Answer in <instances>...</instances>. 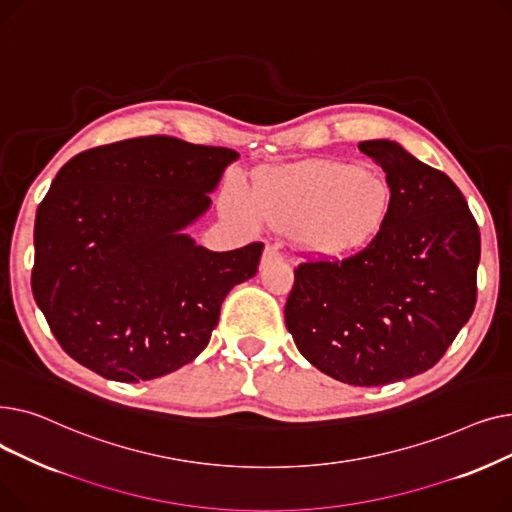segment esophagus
<instances>
[{
	"mask_svg": "<svg viewBox=\"0 0 512 512\" xmlns=\"http://www.w3.org/2000/svg\"><path fill=\"white\" fill-rule=\"evenodd\" d=\"M280 259H282L280 245H267L265 251H263V257H261V265L265 267L267 263H274V261H280Z\"/></svg>",
	"mask_w": 512,
	"mask_h": 512,
	"instance_id": "34e87169",
	"label": "esophagus"
}]
</instances>
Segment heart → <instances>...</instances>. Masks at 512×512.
Here are the masks:
<instances>
[{"label": "heart", "instance_id": "1", "mask_svg": "<svg viewBox=\"0 0 512 512\" xmlns=\"http://www.w3.org/2000/svg\"><path fill=\"white\" fill-rule=\"evenodd\" d=\"M386 178L340 161H305L265 174L255 197L234 191L232 211L290 228L297 247L315 257H344L363 249L388 218Z\"/></svg>", "mask_w": 512, "mask_h": 512}]
</instances>
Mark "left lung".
Here are the masks:
<instances>
[{
  "label": "left lung",
  "mask_w": 512,
  "mask_h": 512,
  "mask_svg": "<svg viewBox=\"0 0 512 512\" xmlns=\"http://www.w3.org/2000/svg\"><path fill=\"white\" fill-rule=\"evenodd\" d=\"M386 172L388 218L361 253L301 263L284 307L301 355L351 386L432 369L477 299L479 228L463 193L390 139L359 143Z\"/></svg>",
  "instance_id": "obj_1"
}]
</instances>
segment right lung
Returning a JSON list of instances; mask_svg holds the SVG:
<instances>
[{
	"instance_id": "obj_1",
	"label": "right lung",
	"mask_w": 512,
	"mask_h": 512,
	"mask_svg": "<svg viewBox=\"0 0 512 512\" xmlns=\"http://www.w3.org/2000/svg\"><path fill=\"white\" fill-rule=\"evenodd\" d=\"M238 159L226 147L141 137L78 153L35 220L33 297L64 351L114 382L195 361L226 294L257 274L261 242L209 251L184 230Z\"/></svg>"
}]
</instances>
